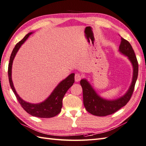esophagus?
Returning a JSON list of instances; mask_svg holds the SVG:
<instances>
[{
  "label": "esophagus",
  "mask_w": 146,
  "mask_h": 146,
  "mask_svg": "<svg viewBox=\"0 0 146 146\" xmlns=\"http://www.w3.org/2000/svg\"><path fill=\"white\" fill-rule=\"evenodd\" d=\"M82 76L80 74H79V73L76 74H75V81L76 82L80 81L82 79Z\"/></svg>",
  "instance_id": "1"
}]
</instances>
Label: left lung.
<instances>
[{"instance_id": "8db88e82", "label": "left lung", "mask_w": 146, "mask_h": 146, "mask_svg": "<svg viewBox=\"0 0 146 146\" xmlns=\"http://www.w3.org/2000/svg\"><path fill=\"white\" fill-rule=\"evenodd\" d=\"M119 51L126 56L133 67L132 82L128 90L123 97L116 100H108L100 97L86 79H82L80 85L83 90L84 105L85 109L92 115L105 116L111 115L125 106L133 95L138 76V62L134 51L129 42L121 37Z\"/></svg>"}]
</instances>
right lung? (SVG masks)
<instances>
[{"label": "right lung", "instance_id": "add662e5", "mask_svg": "<svg viewBox=\"0 0 146 146\" xmlns=\"http://www.w3.org/2000/svg\"><path fill=\"white\" fill-rule=\"evenodd\" d=\"M31 34L32 32L28 33L22 40L18 42L13 49L10 58L8 68V76L10 85L14 94L15 95L19 104L28 113H29L31 116L38 117V118H52V117H54L58 115L60 111H61L64 96L65 95L67 91L69 90V88L74 83V76H75V74L74 73L71 74L65 79L62 80L58 85V86L54 88V90L52 91L51 95L49 96V97L42 102L40 103V104H33L23 100L19 97V95L17 94L15 88H14L12 80V67L13 61L18 50Z\"/></svg>", "mask_w": 146, "mask_h": 146}]
</instances>
